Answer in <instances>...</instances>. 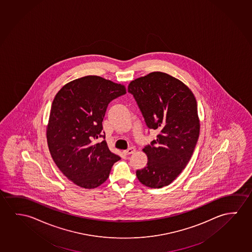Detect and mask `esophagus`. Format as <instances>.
I'll return each instance as SVG.
<instances>
[{
	"label": "esophagus",
	"mask_w": 252,
	"mask_h": 252,
	"mask_svg": "<svg viewBox=\"0 0 252 252\" xmlns=\"http://www.w3.org/2000/svg\"><path fill=\"white\" fill-rule=\"evenodd\" d=\"M134 152H135V148H134V147H130V148H128L127 150L123 151V154H124L125 155H132Z\"/></svg>",
	"instance_id": "1"
}]
</instances>
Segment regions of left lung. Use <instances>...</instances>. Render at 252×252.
Wrapping results in <instances>:
<instances>
[{"label":"left lung","mask_w":252,"mask_h":252,"mask_svg":"<svg viewBox=\"0 0 252 252\" xmlns=\"http://www.w3.org/2000/svg\"><path fill=\"white\" fill-rule=\"evenodd\" d=\"M149 129L157 139L145 147L146 167L136 171L143 185H169L186 167L200 133L197 103L191 90L177 78L159 71L137 78L128 85Z\"/></svg>","instance_id":"8db88e82"}]
</instances>
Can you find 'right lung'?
<instances>
[{"instance_id":"right-lung-1","label":"right lung","mask_w":252,"mask_h":252,"mask_svg":"<svg viewBox=\"0 0 252 252\" xmlns=\"http://www.w3.org/2000/svg\"><path fill=\"white\" fill-rule=\"evenodd\" d=\"M126 93L124 85L97 76L75 79L57 93L47 126L48 147L58 168L78 186H100L120 160L109 150L102 121L109 103ZM99 137L104 140L97 143Z\"/></svg>"}]
</instances>
